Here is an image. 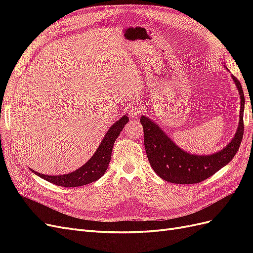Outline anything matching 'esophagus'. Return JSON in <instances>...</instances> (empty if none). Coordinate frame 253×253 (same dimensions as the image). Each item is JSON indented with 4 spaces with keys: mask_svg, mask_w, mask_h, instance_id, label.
Wrapping results in <instances>:
<instances>
[{
    "mask_svg": "<svg viewBox=\"0 0 253 253\" xmlns=\"http://www.w3.org/2000/svg\"><path fill=\"white\" fill-rule=\"evenodd\" d=\"M128 112H129V116L133 118H136L143 113V108L141 104H138V103L131 104L128 108Z\"/></svg>",
    "mask_w": 253,
    "mask_h": 253,
    "instance_id": "34e87169",
    "label": "esophagus"
}]
</instances>
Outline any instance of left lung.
Instances as JSON below:
<instances>
[{
  "label": "left lung",
  "instance_id": "1",
  "mask_svg": "<svg viewBox=\"0 0 253 253\" xmlns=\"http://www.w3.org/2000/svg\"><path fill=\"white\" fill-rule=\"evenodd\" d=\"M241 97L239 127L231 142L212 155H191L179 149L158 126L149 118L141 116L144 148L151 167L163 179L173 183H197L215 174L236 154L244 135L245 97L239 79L232 76Z\"/></svg>",
  "mask_w": 253,
  "mask_h": 253
}]
</instances>
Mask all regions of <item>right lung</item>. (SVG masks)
Wrapping results in <instances>:
<instances>
[{
	"mask_svg": "<svg viewBox=\"0 0 253 253\" xmlns=\"http://www.w3.org/2000/svg\"><path fill=\"white\" fill-rule=\"evenodd\" d=\"M128 121V117L124 116L120 118L118 121L111 126L109 132L105 134L103 137V140L101 141L99 148L95 152V154L91 156V158L88 162L79 168L78 170H76L72 173L64 174V175H44L38 172L33 171L38 176H40L41 178L47 180L53 185H57L60 187H66V188H73V187H80L87 185V183L94 182L97 179H99L101 176L105 173L106 169H108L111 155L113 151L114 142L116 141L117 137L119 136L122 128L125 127L126 122Z\"/></svg>",
	"mask_w": 253,
	"mask_h": 253,
	"instance_id": "add662e5",
	"label": "right lung"
}]
</instances>
